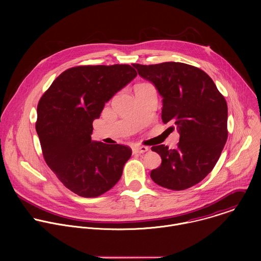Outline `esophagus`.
I'll list each match as a JSON object with an SVG mask.
<instances>
[{"label":"esophagus","mask_w":261,"mask_h":261,"mask_svg":"<svg viewBox=\"0 0 261 261\" xmlns=\"http://www.w3.org/2000/svg\"><path fill=\"white\" fill-rule=\"evenodd\" d=\"M148 151V147L147 146H143V145H137L133 147V153L136 154H143L145 152Z\"/></svg>","instance_id":"1"}]
</instances>
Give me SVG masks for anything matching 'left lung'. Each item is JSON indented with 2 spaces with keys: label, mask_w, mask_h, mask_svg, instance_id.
Listing matches in <instances>:
<instances>
[{
  "label": "left lung",
  "mask_w": 261,
  "mask_h": 261,
  "mask_svg": "<svg viewBox=\"0 0 261 261\" xmlns=\"http://www.w3.org/2000/svg\"><path fill=\"white\" fill-rule=\"evenodd\" d=\"M133 67L162 97V122L175 125L179 133L174 150L164 144L152 147L162 162L151 177L170 190L188 189L202 180L220 158L228 135L227 103L213 80L194 66L166 62Z\"/></svg>",
  "instance_id": "left-lung-1"
}]
</instances>
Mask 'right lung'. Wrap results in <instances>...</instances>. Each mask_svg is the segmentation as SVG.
<instances>
[{"mask_svg": "<svg viewBox=\"0 0 261 261\" xmlns=\"http://www.w3.org/2000/svg\"><path fill=\"white\" fill-rule=\"evenodd\" d=\"M137 75L129 65L79 66L64 71L41 97L36 131L43 157L66 188L97 197L119 181L131 148L92 139L93 122Z\"/></svg>", "mask_w": 261, "mask_h": 261, "instance_id": "obj_1", "label": "right lung"}]
</instances>
